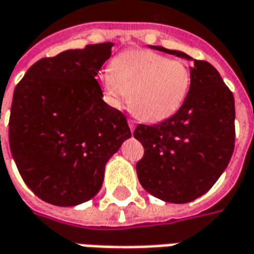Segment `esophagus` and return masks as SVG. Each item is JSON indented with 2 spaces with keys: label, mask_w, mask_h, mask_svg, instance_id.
Returning a JSON list of instances; mask_svg holds the SVG:
<instances>
[{
  "label": "esophagus",
  "mask_w": 254,
  "mask_h": 254,
  "mask_svg": "<svg viewBox=\"0 0 254 254\" xmlns=\"http://www.w3.org/2000/svg\"><path fill=\"white\" fill-rule=\"evenodd\" d=\"M128 127H130L131 132H132L134 128H135V122H134V120H128Z\"/></svg>",
  "instance_id": "esophagus-1"
}]
</instances>
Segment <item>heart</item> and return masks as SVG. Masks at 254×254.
<instances>
[{
	"mask_svg": "<svg viewBox=\"0 0 254 254\" xmlns=\"http://www.w3.org/2000/svg\"><path fill=\"white\" fill-rule=\"evenodd\" d=\"M105 99L122 107L128 96V107L148 123L169 119L185 103L191 69L183 60L149 50H128L113 59L110 69L100 76Z\"/></svg>",
	"mask_w": 254,
	"mask_h": 254,
	"instance_id": "heart-1",
	"label": "heart"
}]
</instances>
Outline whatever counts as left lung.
<instances>
[{
    "label": "left lung",
    "mask_w": 254,
    "mask_h": 254,
    "mask_svg": "<svg viewBox=\"0 0 254 254\" xmlns=\"http://www.w3.org/2000/svg\"><path fill=\"white\" fill-rule=\"evenodd\" d=\"M193 60L186 53L149 46ZM191 85L175 115L134 131L144 147L137 176L149 194L185 204L207 193L225 171L235 148V99L219 72L207 61L193 60Z\"/></svg>",
    "instance_id": "1"
}]
</instances>
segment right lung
<instances>
[{
	"mask_svg": "<svg viewBox=\"0 0 254 254\" xmlns=\"http://www.w3.org/2000/svg\"><path fill=\"white\" fill-rule=\"evenodd\" d=\"M113 43L39 60L13 91L9 148L23 182L43 201L91 200L107 161L131 137L126 116L103 102L95 79Z\"/></svg>",
	"mask_w": 254,
	"mask_h": 254,
	"instance_id": "right-lung-1",
	"label": "right lung"
}]
</instances>
